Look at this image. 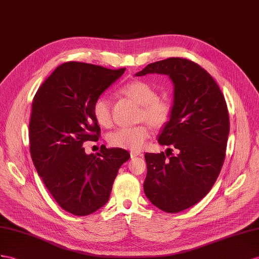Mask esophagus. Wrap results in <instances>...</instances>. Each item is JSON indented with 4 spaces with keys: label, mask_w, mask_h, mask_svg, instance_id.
Segmentation results:
<instances>
[{
    "label": "esophagus",
    "mask_w": 259,
    "mask_h": 259,
    "mask_svg": "<svg viewBox=\"0 0 259 259\" xmlns=\"http://www.w3.org/2000/svg\"><path fill=\"white\" fill-rule=\"evenodd\" d=\"M139 155H141L140 152H136V151H132V152H130V156H131V158H134V157L139 156Z\"/></svg>",
    "instance_id": "1"
}]
</instances>
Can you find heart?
Segmentation results:
<instances>
[{"instance_id": "1", "label": "heart", "mask_w": 259, "mask_h": 259, "mask_svg": "<svg viewBox=\"0 0 259 259\" xmlns=\"http://www.w3.org/2000/svg\"><path fill=\"white\" fill-rule=\"evenodd\" d=\"M120 93L140 105L138 114L139 121H147L152 128L161 129L170 118V105L168 102L157 97L156 90L143 79H134L120 88ZM92 114L95 121L104 128L112 125L111 103L109 98L102 95L93 104ZM150 129L147 124H139L131 128L118 129L108 136V143L114 148L130 151H140L150 137Z\"/></svg>"}]
</instances>
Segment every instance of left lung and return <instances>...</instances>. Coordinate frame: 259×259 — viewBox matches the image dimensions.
I'll return each instance as SVG.
<instances>
[{
    "label": "left lung",
    "instance_id": "1",
    "mask_svg": "<svg viewBox=\"0 0 259 259\" xmlns=\"http://www.w3.org/2000/svg\"><path fill=\"white\" fill-rule=\"evenodd\" d=\"M149 73L168 75L174 84L170 118L158 143L173 144L177 154L171 149L166 154L145 153L143 189L155 207L177 213L200 201L220 174L230 131L228 107L213 77L187 59L150 63L136 76Z\"/></svg>",
    "mask_w": 259,
    "mask_h": 259
}]
</instances>
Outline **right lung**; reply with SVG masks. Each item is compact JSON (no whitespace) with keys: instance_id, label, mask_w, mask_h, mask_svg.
<instances>
[{"instance_id":"obj_1","label":"right lung","mask_w":259,"mask_h":259,"mask_svg":"<svg viewBox=\"0 0 259 259\" xmlns=\"http://www.w3.org/2000/svg\"><path fill=\"white\" fill-rule=\"evenodd\" d=\"M111 70L83 62H65L51 73L32 101L30 155L39 176L60 207L83 217L108 201L117 173L130 158L119 148L86 154L83 144L97 141L101 128L93 104L120 77Z\"/></svg>"}]
</instances>
